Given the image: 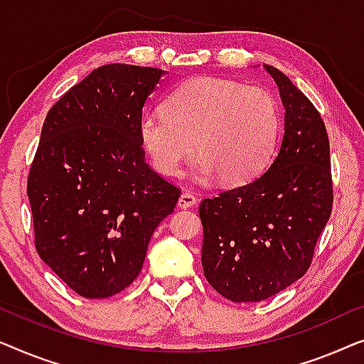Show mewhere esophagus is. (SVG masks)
Here are the masks:
<instances>
[{
  "instance_id": "esophagus-1",
  "label": "esophagus",
  "mask_w": 364,
  "mask_h": 364,
  "mask_svg": "<svg viewBox=\"0 0 364 364\" xmlns=\"http://www.w3.org/2000/svg\"><path fill=\"white\" fill-rule=\"evenodd\" d=\"M196 201H198V199H196V196H194V194L184 191V193H181L180 199H178V208H181V209L191 208V206H194V204H196Z\"/></svg>"
}]
</instances>
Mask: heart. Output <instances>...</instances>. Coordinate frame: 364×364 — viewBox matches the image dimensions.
<instances>
[{"label": "heart", "instance_id": "obj_1", "mask_svg": "<svg viewBox=\"0 0 364 364\" xmlns=\"http://www.w3.org/2000/svg\"><path fill=\"white\" fill-rule=\"evenodd\" d=\"M279 130V105L267 90L216 77L186 80L165 110L150 109L138 120V138L156 171L176 176L196 148L201 156L193 175L201 183L254 180L272 156Z\"/></svg>", "mask_w": 364, "mask_h": 364}]
</instances>
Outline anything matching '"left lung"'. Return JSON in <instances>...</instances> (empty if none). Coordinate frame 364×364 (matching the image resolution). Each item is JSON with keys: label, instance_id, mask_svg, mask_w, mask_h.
Wrapping results in <instances>:
<instances>
[{"label": "left lung", "instance_id": "1", "mask_svg": "<svg viewBox=\"0 0 364 364\" xmlns=\"http://www.w3.org/2000/svg\"><path fill=\"white\" fill-rule=\"evenodd\" d=\"M285 109L284 135L262 175L199 206L204 277L232 301H260L310 267L333 203L330 143L314 104L264 64Z\"/></svg>", "mask_w": 364, "mask_h": 364}]
</instances>
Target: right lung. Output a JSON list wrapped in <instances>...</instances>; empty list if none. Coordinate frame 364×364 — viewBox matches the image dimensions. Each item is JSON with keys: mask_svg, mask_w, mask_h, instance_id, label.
<instances>
[{"mask_svg": "<svg viewBox=\"0 0 364 364\" xmlns=\"http://www.w3.org/2000/svg\"><path fill=\"white\" fill-rule=\"evenodd\" d=\"M166 73L107 64L65 92L46 117L28 178L39 257L85 299L138 277L151 234L180 189L145 161L138 120Z\"/></svg>", "mask_w": 364, "mask_h": 364, "instance_id": "add662e5", "label": "right lung"}]
</instances>
